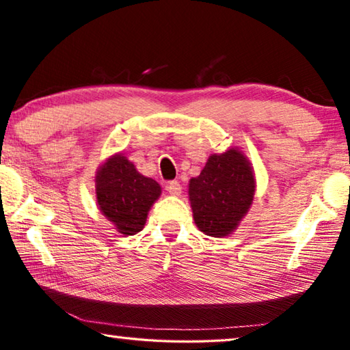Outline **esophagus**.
Segmentation results:
<instances>
[{
	"instance_id": "obj_1",
	"label": "esophagus",
	"mask_w": 350,
	"mask_h": 350,
	"mask_svg": "<svg viewBox=\"0 0 350 350\" xmlns=\"http://www.w3.org/2000/svg\"><path fill=\"white\" fill-rule=\"evenodd\" d=\"M165 189H167L170 194H173V196H179L180 191H182V187L177 180H171V182L167 183V185H165Z\"/></svg>"
}]
</instances>
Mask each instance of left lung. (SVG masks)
Segmentation results:
<instances>
[{"mask_svg":"<svg viewBox=\"0 0 350 350\" xmlns=\"http://www.w3.org/2000/svg\"><path fill=\"white\" fill-rule=\"evenodd\" d=\"M189 202L200 232L221 238L238 227L254 196L250 163L238 150L213 154L198 177L189 180Z\"/></svg>","mask_w":350,"mask_h":350,"instance_id":"obj_1","label":"left lung"}]
</instances>
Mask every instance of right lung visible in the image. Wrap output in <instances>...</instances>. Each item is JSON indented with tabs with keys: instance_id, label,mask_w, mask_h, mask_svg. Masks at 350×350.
I'll return each mask as SVG.
<instances>
[{
	"instance_id": "right-lung-1",
	"label": "right lung",
	"mask_w": 350,
	"mask_h": 350,
	"mask_svg": "<svg viewBox=\"0 0 350 350\" xmlns=\"http://www.w3.org/2000/svg\"><path fill=\"white\" fill-rule=\"evenodd\" d=\"M161 191L156 180L142 176L122 154L108 159L96 176L100 210L125 236L144 228L148 211Z\"/></svg>"
}]
</instances>
